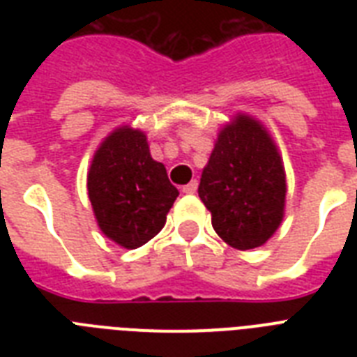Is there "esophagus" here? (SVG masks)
Masks as SVG:
<instances>
[{
    "label": "esophagus",
    "mask_w": 357,
    "mask_h": 357,
    "mask_svg": "<svg viewBox=\"0 0 357 357\" xmlns=\"http://www.w3.org/2000/svg\"><path fill=\"white\" fill-rule=\"evenodd\" d=\"M185 192V195H195L196 190H198V181L196 179H192L190 183L183 185V189H181Z\"/></svg>",
    "instance_id": "34e87169"
}]
</instances>
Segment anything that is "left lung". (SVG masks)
Wrapping results in <instances>:
<instances>
[{
  "label": "left lung",
  "instance_id": "left-lung-1",
  "mask_svg": "<svg viewBox=\"0 0 357 357\" xmlns=\"http://www.w3.org/2000/svg\"><path fill=\"white\" fill-rule=\"evenodd\" d=\"M198 196L229 246L257 248L272 237L283 218L285 172L276 146L255 120L238 116L220 131Z\"/></svg>",
  "mask_w": 357,
  "mask_h": 357
}]
</instances>
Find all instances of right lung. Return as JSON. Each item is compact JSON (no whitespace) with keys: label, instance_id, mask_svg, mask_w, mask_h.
<instances>
[{"label":"right lung","instance_id":"add662e5","mask_svg":"<svg viewBox=\"0 0 357 357\" xmlns=\"http://www.w3.org/2000/svg\"><path fill=\"white\" fill-rule=\"evenodd\" d=\"M86 187L103 234L129 250L161 231L179 195L165 165L151 159L146 135L129 128L116 129L100 146Z\"/></svg>","mask_w":357,"mask_h":357}]
</instances>
